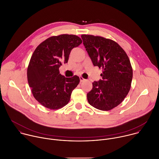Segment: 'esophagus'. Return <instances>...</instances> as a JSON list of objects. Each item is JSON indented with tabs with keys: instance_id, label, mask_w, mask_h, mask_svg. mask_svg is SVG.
I'll return each instance as SVG.
<instances>
[{
	"instance_id": "1",
	"label": "esophagus",
	"mask_w": 159,
	"mask_h": 159,
	"mask_svg": "<svg viewBox=\"0 0 159 159\" xmlns=\"http://www.w3.org/2000/svg\"><path fill=\"white\" fill-rule=\"evenodd\" d=\"M80 80L81 82H84L85 80V79L82 77H80Z\"/></svg>"
}]
</instances>
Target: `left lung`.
Returning a JSON list of instances; mask_svg holds the SVG:
<instances>
[{
    "label": "left lung",
    "instance_id": "obj_1",
    "mask_svg": "<svg viewBox=\"0 0 159 159\" xmlns=\"http://www.w3.org/2000/svg\"><path fill=\"white\" fill-rule=\"evenodd\" d=\"M81 38L93 65L102 70V80L93 82L87 101L98 109L109 111L121 104L130 90L133 69L129 59L112 39L90 34Z\"/></svg>",
    "mask_w": 159,
    "mask_h": 159
}]
</instances>
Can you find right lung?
I'll use <instances>...</instances> for the list:
<instances>
[{
	"label": "right lung",
	"mask_w": 159,
	"mask_h": 159,
	"mask_svg": "<svg viewBox=\"0 0 159 159\" xmlns=\"http://www.w3.org/2000/svg\"><path fill=\"white\" fill-rule=\"evenodd\" d=\"M82 43L76 35L63 34L45 39L34 51L28 66V81L34 98L44 107L55 110L69 103L80 79L61 75L59 67L68 62L71 50Z\"/></svg>",
	"instance_id": "1"
}]
</instances>
